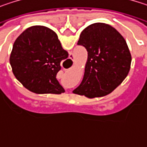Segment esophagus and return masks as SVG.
Wrapping results in <instances>:
<instances>
[{
  "instance_id": "34e87169",
  "label": "esophagus",
  "mask_w": 147,
  "mask_h": 147,
  "mask_svg": "<svg viewBox=\"0 0 147 147\" xmlns=\"http://www.w3.org/2000/svg\"><path fill=\"white\" fill-rule=\"evenodd\" d=\"M72 57H73V56H72V54H71V58H70V59H72Z\"/></svg>"
}]
</instances>
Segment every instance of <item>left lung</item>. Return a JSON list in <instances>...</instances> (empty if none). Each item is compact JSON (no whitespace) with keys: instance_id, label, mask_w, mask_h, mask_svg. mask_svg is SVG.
<instances>
[{"instance_id":"1","label":"left lung","mask_w":147,"mask_h":147,"mask_svg":"<svg viewBox=\"0 0 147 147\" xmlns=\"http://www.w3.org/2000/svg\"><path fill=\"white\" fill-rule=\"evenodd\" d=\"M77 44L87 49L88 60L83 79L74 94L88 98L105 96L128 76L131 54L125 39L112 26L104 23L88 25Z\"/></svg>"}]
</instances>
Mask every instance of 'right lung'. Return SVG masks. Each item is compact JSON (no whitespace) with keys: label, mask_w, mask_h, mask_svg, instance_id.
<instances>
[{"label":"right lung","mask_w":147,"mask_h":147,"mask_svg":"<svg viewBox=\"0 0 147 147\" xmlns=\"http://www.w3.org/2000/svg\"><path fill=\"white\" fill-rule=\"evenodd\" d=\"M68 57L57 34L51 29L35 25L16 39L10 55L15 77L36 94H60L65 92L56 79L60 62Z\"/></svg>","instance_id":"1"}]
</instances>
